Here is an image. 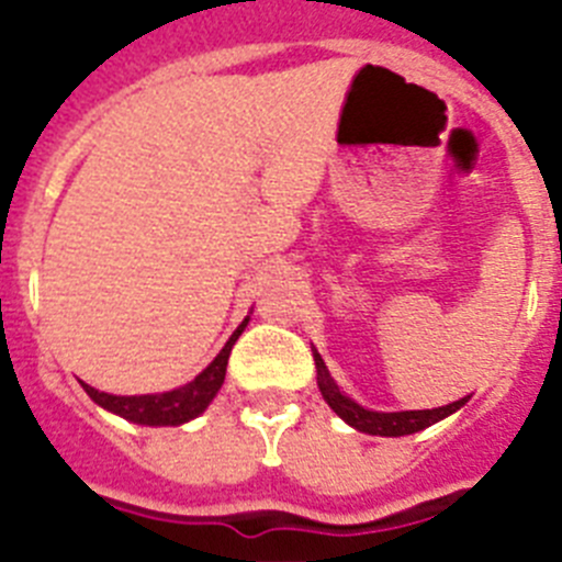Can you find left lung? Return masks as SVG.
Returning a JSON list of instances; mask_svg holds the SVG:
<instances>
[{
	"label": "left lung",
	"instance_id": "1",
	"mask_svg": "<svg viewBox=\"0 0 562 562\" xmlns=\"http://www.w3.org/2000/svg\"><path fill=\"white\" fill-rule=\"evenodd\" d=\"M315 369H317V389L324 394L326 405L340 416L346 425H351L355 430L360 434H369V436H411V434H419V430L430 428L436 422H441L445 416L456 414L459 408H464V402L470 396H461V400L450 402V405H441V408H428V411H369L362 408L360 402H355L351 396L342 394L337 389V382L331 380L329 369H326L324 357L315 351Z\"/></svg>",
	"mask_w": 562,
	"mask_h": 562
}]
</instances>
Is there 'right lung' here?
Wrapping results in <instances>:
<instances>
[{
	"label": "right lung",
	"mask_w": 562,
	"mask_h": 562,
	"mask_svg": "<svg viewBox=\"0 0 562 562\" xmlns=\"http://www.w3.org/2000/svg\"><path fill=\"white\" fill-rule=\"evenodd\" d=\"M250 315L238 324V329L233 331L231 340L222 346V351L213 357V362L205 371L193 376L191 382L180 385L173 391H162V394H140V396H117L106 394V391H98L87 382H81L83 391L89 394V400L101 405L103 411L114 416H123V419L134 422V425H148V428H166V425H186V422L196 419L200 414H205V408L213 402V396L220 394L222 382H225L227 371V357H231L233 342L238 340V335L245 331Z\"/></svg>",
	"instance_id": "1"
}]
</instances>
